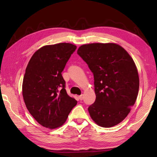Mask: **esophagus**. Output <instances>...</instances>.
Here are the masks:
<instances>
[{
	"mask_svg": "<svg viewBox=\"0 0 157 157\" xmlns=\"http://www.w3.org/2000/svg\"><path fill=\"white\" fill-rule=\"evenodd\" d=\"M78 98H79V100H82L84 99V95H80Z\"/></svg>",
	"mask_w": 157,
	"mask_h": 157,
	"instance_id": "obj_1",
	"label": "esophagus"
}]
</instances>
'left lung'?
<instances>
[{
    "label": "left lung",
    "instance_id": "8db88e82",
    "mask_svg": "<svg viewBox=\"0 0 157 157\" xmlns=\"http://www.w3.org/2000/svg\"><path fill=\"white\" fill-rule=\"evenodd\" d=\"M78 54L94 74L96 98L88 110L95 123L111 127L130 112L139 89V73L131 56L118 44L82 45Z\"/></svg>",
    "mask_w": 157,
    "mask_h": 157
}]
</instances>
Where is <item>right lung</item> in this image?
Masks as SVG:
<instances>
[{
  "label": "right lung",
  "instance_id": "right-lung-1",
  "mask_svg": "<svg viewBox=\"0 0 157 157\" xmlns=\"http://www.w3.org/2000/svg\"><path fill=\"white\" fill-rule=\"evenodd\" d=\"M76 48L69 43L45 46L34 53L25 69L22 86L25 106L47 128L62 126L78 102L66 93L62 75Z\"/></svg>",
  "mask_w": 157,
  "mask_h": 157
}]
</instances>
